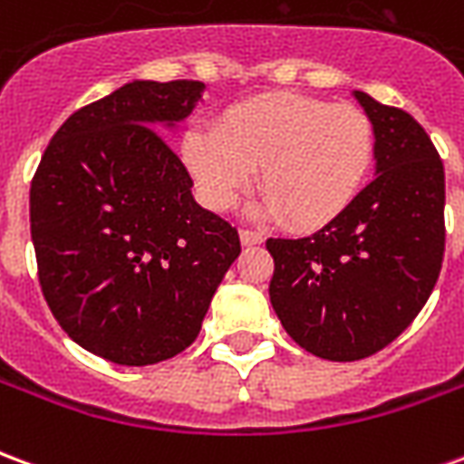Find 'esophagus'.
<instances>
[{"label": "esophagus", "instance_id": "1", "mask_svg": "<svg viewBox=\"0 0 464 464\" xmlns=\"http://www.w3.org/2000/svg\"><path fill=\"white\" fill-rule=\"evenodd\" d=\"M241 243L243 246H258V243H263V233L241 228Z\"/></svg>", "mask_w": 464, "mask_h": 464}]
</instances>
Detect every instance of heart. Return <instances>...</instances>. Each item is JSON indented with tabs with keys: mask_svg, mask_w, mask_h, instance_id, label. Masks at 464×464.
Masks as SVG:
<instances>
[{
	"mask_svg": "<svg viewBox=\"0 0 464 464\" xmlns=\"http://www.w3.org/2000/svg\"><path fill=\"white\" fill-rule=\"evenodd\" d=\"M375 151L378 131L365 109L295 92L248 96L226 106L213 131L188 129L181 139L206 206L231 208L258 169L263 211L298 231H318L348 211Z\"/></svg>",
	"mask_w": 464,
	"mask_h": 464,
	"instance_id": "b5f03b06",
	"label": "heart"
}]
</instances>
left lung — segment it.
Wrapping results in <instances>:
<instances>
[{
  "label": "left lung",
  "mask_w": 464,
  "mask_h": 464,
  "mask_svg": "<svg viewBox=\"0 0 464 464\" xmlns=\"http://www.w3.org/2000/svg\"><path fill=\"white\" fill-rule=\"evenodd\" d=\"M375 121V179L348 211L305 238H268L271 303L301 348L368 358L415 321L445 256V169L408 111L355 92Z\"/></svg>",
  "instance_id": "1"
}]
</instances>
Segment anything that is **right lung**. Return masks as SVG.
Segmentation results:
<instances>
[{"label":"right lung","mask_w":464,"mask_h":464,"mask_svg":"<svg viewBox=\"0 0 464 464\" xmlns=\"http://www.w3.org/2000/svg\"><path fill=\"white\" fill-rule=\"evenodd\" d=\"M206 86L131 82L52 136L29 188L49 311L74 343L119 365H153L196 341L238 231L191 196L153 126L191 114Z\"/></svg>","instance_id":"obj_1"}]
</instances>
